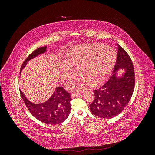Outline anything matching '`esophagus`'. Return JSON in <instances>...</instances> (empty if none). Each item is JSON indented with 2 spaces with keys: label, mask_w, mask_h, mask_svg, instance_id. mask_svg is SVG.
<instances>
[{
  "label": "esophagus",
  "mask_w": 155,
  "mask_h": 155,
  "mask_svg": "<svg viewBox=\"0 0 155 155\" xmlns=\"http://www.w3.org/2000/svg\"><path fill=\"white\" fill-rule=\"evenodd\" d=\"M79 95V92H74V93H72V97H76L78 96Z\"/></svg>",
  "instance_id": "esophagus-1"
}]
</instances>
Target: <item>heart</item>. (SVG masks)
I'll list each match as a JSON object with an SVG mask.
<instances>
[{
    "instance_id": "heart-1",
    "label": "heart",
    "mask_w": 155,
    "mask_h": 155,
    "mask_svg": "<svg viewBox=\"0 0 155 155\" xmlns=\"http://www.w3.org/2000/svg\"><path fill=\"white\" fill-rule=\"evenodd\" d=\"M116 58L115 50L100 43L75 46L67 54L65 62L61 68V78L64 81L74 76L69 66L76 65V71L81 77L70 84L72 88H78L83 84L95 86L99 84L110 72Z\"/></svg>"
}]
</instances>
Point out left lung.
<instances>
[{"instance_id":"8db88e82","label":"left lung","mask_w":155,"mask_h":155,"mask_svg":"<svg viewBox=\"0 0 155 155\" xmlns=\"http://www.w3.org/2000/svg\"><path fill=\"white\" fill-rule=\"evenodd\" d=\"M126 69L123 76L118 78L116 72ZM135 85L133 64L126 51L118 44V54L114 74L104 85L94 92V100L90 105L92 113L103 118L118 115L127 105L133 95Z\"/></svg>"}]
</instances>
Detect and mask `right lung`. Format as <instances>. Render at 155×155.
Returning a JSON list of instances; mask_svg holds the SVG:
<instances>
[{
  "instance_id": "1",
  "label": "right lung",
  "mask_w": 155,
  "mask_h": 155,
  "mask_svg": "<svg viewBox=\"0 0 155 155\" xmlns=\"http://www.w3.org/2000/svg\"><path fill=\"white\" fill-rule=\"evenodd\" d=\"M46 46L36 49L31 53L22 63L21 71L28 62L37 55L45 53ZM21 97L30 113L35 118L45 124L55 125L63 122L70 112V101L72 100L70 94L63 87H58L48 100L42 104H33L27 99L20 90Z\"/></svg>"
}]
</instances>
